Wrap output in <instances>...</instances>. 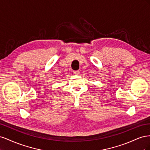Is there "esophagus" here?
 <instances>
[{"label": "esophagus", "mask_w": 150, "mask_h": 150, "mask_svg": "<svg viewBox=\"0 0 150 150\" xmlns=\"http://www.w3.org/2000/svg\"><path fill=\"white\" fill-rule=\"evenodd\" d=\"M74 74H79L80 73V71H73Z\"/></svg>", "instance_id": "1"}]
</instances>
